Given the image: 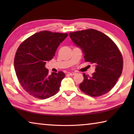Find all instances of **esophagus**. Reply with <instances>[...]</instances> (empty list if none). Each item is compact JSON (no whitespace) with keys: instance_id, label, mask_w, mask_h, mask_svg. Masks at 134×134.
<instances>
[{"instance_id":"1","label":"esophagus","mask_w":134,"mask_h":134,"mask_svg":"<svg viewBox=\"0 0 134 134\" xmlns=\"http://www.w3.org/2000/svg\"><path fill=\"white\" fill-rule=\"evenodd\" d=\"M69 74L70 76H74V75H75L76 74V72H69Z\"/></svg>"}]
</instances>
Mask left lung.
I'll return each instance as SVG.
<instances>
[{
    "instance_id": "8db88e82",
    "label": "left lung",
    "mask_w": 134,
    "mask_h": 134,
    "mask_svg": "<svg viewBox=\"0 0 134 134\" xmlns=\"http://www.w3.org/2000/svg\"><path fill=\"white\" fill-rule=\"evenodd\" d=\"M70 37L84 54L86 62L96 66L92 76L83 73L80 90L92 97L107 93L121 75L123 59L116 45L101 32L93 29L69 33Z\"/></svg>"
}]
</instances>
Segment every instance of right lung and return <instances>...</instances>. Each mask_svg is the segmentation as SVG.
<instances>
[{
	"label": "right lung",
	"mask_w": 134,
	"mask_h": 134,
	"mask_svg": "<svg viewBox=\"0 0 134 134\" xmlns=\"http://www.w3.org/2000/svg\"><path fill=\"white\" fill-rule=\"evenodd\" d=\"M67 36L68 34L41 31L18 47L14 59L16 74L22 87L31 96L45 99L58 92L65 74L59 71L49 75L45 65L53 58L58 47Z\"/></svg>",
	"instance_id": "1"
}]
</instances>
